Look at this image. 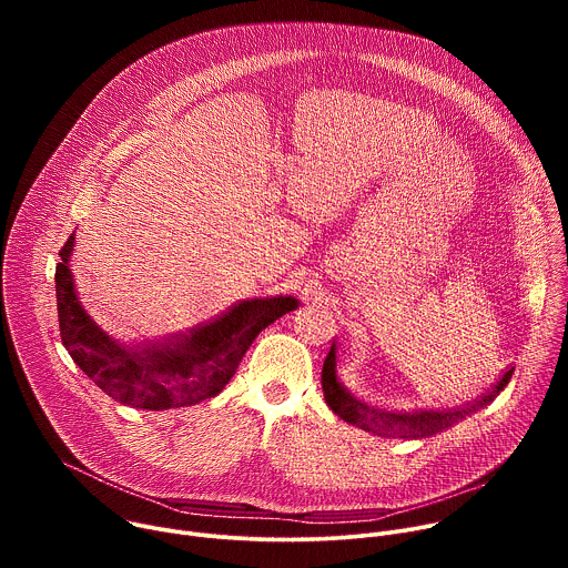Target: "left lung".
I'll return each mask as SVG.
<instances>
[{
    "mask_svg": "<svg viewBox=\"0 0 568 568\" xmlns=\"http://www.w3.org/2000/svg\"><path fill=\"white\" fill-rule=\"evenodd\" d=\"M513 371H506L501 379L474 402L463 404L458 409H432V412H388L382 407H375V404H368L359 399L355 393H351L344 382L337 375V344L333 342L331 353L323 362L321 371V386H323V397H326L328 407L344 420L351 423L364 432H371L382 438H429L434 434H440L460 420L469 418L471 414L480 412L506 388V384L513 377Z\"/></svg>",
    "mask_w": 568,
    "mask_h": 568,
    "instance_id": "1",
    "label": "left lung"
}]
</instances>
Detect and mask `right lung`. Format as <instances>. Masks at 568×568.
I'll list each match as a JSON object with an SVG mask.
<instances>
[{"label":"right lung","instance_id":"obj_1","mask_svg":"<svg viewBox=\"0 0 568 568\" xmlns=\"http://www.w3.org/2000/svg\"><path fill=\"white\" fill-rule=\"evenodd\" d=\"M73 235L75 231L67 237L55 265L62 346L99 388L134 409L193 407L217 395L261 331L298 307L294 296L247 298L189 333L123 344L105 333L78 298L71 272Z\"/></svg>","mask_w":568,"mask_h":568}]
</instances>
